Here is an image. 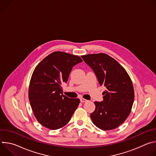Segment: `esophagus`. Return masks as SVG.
Instances as JSON below:
<instances>
[{
  "mask_svg": "<svg viewBox=\"0 0 156 156\" xmlns=\"http://www.w3.org/2000/svg\"><path fill=\"white\" fill-rule=\"evenodd\" d=\"M80 101H81V102H86L87 101V100L85 99H83V98H81Z\"/></svg>",
  "mask_w": 156,
  "mask_h": 156,
  "instance_id": "obj_1",
  "label": "esophagus"
}]
</instances>
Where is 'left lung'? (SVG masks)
Wrapping results in <instances>:
<instances>
[{
	"mask_svg": "<svg viewBox=\"0 0 156 156\" xmlns=\"http://www.w3.org/2000/svg\"><path fill=\"white\" fill-rule=\"evenodd\" d=\"M81 58L93 69L103 92V101L94 102L95 110L90 117L93 123L103 130L117 128L127 119L134 102L132 81L123 66L105 54L82 55Z\"/></svg>",
	"mask_w": 156,
	"mask_h": 156,
	"instance_id": "8db88e82",
	"label": "left lung"
}]
</instances>
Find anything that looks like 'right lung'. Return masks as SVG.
<instances>
[{
  "instance_id": "obj_1",
  "label": "right lung",
  "mask_w": 156,
  "mask_h": 156,
  "mask_svg": "<svg viewBox=\"0 0 156 156\" xmlns=\"http://www.w3.org/2000/svg\"><path fill=\"white\" fill-rule=\"evenodd\" d=\"M82 62L77 55L58 51L46 57L35 68L28 96L34 115L42 126L57 129L70 120L80 101L63 95L62 84L67 82L73 66Z\"/></svg>"
}]
</instances>
